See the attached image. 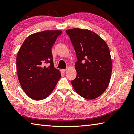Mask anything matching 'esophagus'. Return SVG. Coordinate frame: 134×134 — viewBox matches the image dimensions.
Here are the masks:
<instances>
[{"mask_svg": "<svg viewBox=\"0 0 134 134\" xmlns=\"http://www.w3.org/2000/svg\"><path fill=\"white\" fill-rule=\"evenodd\" d=\"M61 71H62V72L64 73V72L67 71V69H62Z\"/></svg>", "mask_w": 134, "mask_h": 134, "instance_id": "1", "label": "esophagus"}]
</instances>
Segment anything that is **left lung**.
Instances as JSON below:
<instances>
[{
  "mask_svg": "<svg viewBox=\"0 0 134 134\" xmlns=\"http://www.w3.org/2000/svg\"><path fill=\"white\" fill-rule=\"evenodd\" d=\"M78 60L75 63L76 76L71 81L74 89L86 99L97 98L109 85L112 63L106 42L94 32L78 28L69 29Z\"/></svg>",
  "mask_w": 134,
  "mask_h": 134,
  "instance_id": "left-lung-1",
  "label": "left lung"
}]
</instances>
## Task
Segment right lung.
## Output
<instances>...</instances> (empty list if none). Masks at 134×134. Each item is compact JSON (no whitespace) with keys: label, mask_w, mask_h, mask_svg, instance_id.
<instances>
[{"label":"right lung","mask_w":134,"mask_h":134,"mask_svg":"<svg viewBox=\"0 0 134 134\" xmlns=\"http://www.w3.org/2000/svg\"><path fill=\"white\" fill-rule=\"evenodd\" d=\"M60 30H45L27 37L16 56V70L21 87L30 98H46L61 77L53 65L52 47Z\"/></svg>","instance_id":"obj_1"}]
</instances>
